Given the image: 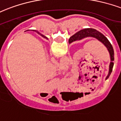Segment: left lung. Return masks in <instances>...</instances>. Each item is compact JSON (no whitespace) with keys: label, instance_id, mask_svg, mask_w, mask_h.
I'll return each instance as SVG.
<instances>
[{"label":"left lung","instance_id":"1","mask_svg":"<svg viewBox=\"0 0 121 121\" xmlns=\"http://www.w3.org/2000/svg\"><path fill=\"white\" fill-rule=\"evenodd\" d=\"M89 37H94V38L96 39L97 40L100 41L102 44H104V46L107 48L108 51L109 52L111 61H110V63L109 65L108 74L106 77V79H107L109 77L110 73L112 72V69H113V66H114L113 61H114V52L112 44H110L109 40H108L105 36L101 34V32H98L95 29H93V28H85V29L80 30L79 32H77L76 34L72 36L69 39V43H72V42H73V41H75V40H81V39H83L84 38Z\"/></svg>","mask_w":121,"mask_h":121}]
</instances>
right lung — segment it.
Listing matches in <instances>:
<instances>
[{"label":"right lung","mask_w":121,"mask_h":121,"mask_svg":"<svg viewBox=\"0 0 121 121\" xmlns=\"http://www.w3.org/2000/svg\"><path fill=\"white\" fill-rule=\"evenodd\" d=\"M41 36H42V37H44V38L46 39H48V38H47V37H45V36L43 35H42V34H41Z\"/></svg>","instance_id":"add662e5"}]
</instances>
